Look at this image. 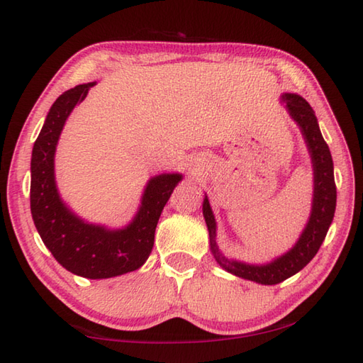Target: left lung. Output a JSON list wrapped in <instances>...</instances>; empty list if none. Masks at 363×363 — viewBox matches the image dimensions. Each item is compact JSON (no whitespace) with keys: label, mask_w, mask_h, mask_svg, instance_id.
<instances>
[{"label":"left lung","mask_w":363,"mask_h":363,"mask_svg":"<svg viewBox=\"0 0 363 363\" xmlns=\"http://www.w3.org/2000/svg\"><path fill=\"white\" fill-rule=\"evenodd\" d=\"M282 101L289 109L291 118L295 120L304 138L309 146L312 162H313V206L311 220L307 223L304 233L301 234L298 243L293 246L287 254L276 259L268 265H246L240 262L228 260L223 257L217 242H215V218L207 198H204L203 213L206 218L207 229L211 237V250L218 264L226 269L243 279L256 281L259 284L274 285L287 279V277L296 274L299 269H303L318 252L320 246L325 240L328 229L333 223L335 203H337V189L334 181V164L330 156L329 146L321 135L317 117L312 111L311 104L304 98L298 95L285 94L282 95Z\"/></svg>","instance_id":"1"}]
</instances>
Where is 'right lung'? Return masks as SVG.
I'll list each match as a JSON object with an SVG mask.
<instances>
[{
	"label": "right lung",
	"instance_id": "right-lung-1",
	"mask_svg": "<svg viewBox=\"0 0 363 363\" xmlns=\"http://www.w3.org/2000/svg\"><path fill=\"white\" fill-rule=\"evenodd\" d=\"M94 82L67 90L52 104L30 159V213L46 248L60 265L87 279H106L140 268L150 257L162 211L181 174H160L148 182L142 207L125 229L87 225L67 209L54 181V151L73 107Z\"/></svg>",
	"mask_w": 363,
	"mask_h": 363
}]
</instances>
